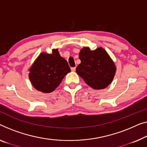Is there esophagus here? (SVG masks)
Listing matches in <instances>:
<instances>
[{"label":"esophagus","mask_w":147,"mask_h":147,"mask_svg":"<svg viewBox=\"0 0 147 147\" xmlns=\"http://www.w3.org/2000/svg\"><path fill=\"white\" fill-rule=\"evenodd\" d=\"M75 70H76V67H72L71 68V71H73V72L75 71Z\"/></svg>","instance_id":"1"}]
</instances>
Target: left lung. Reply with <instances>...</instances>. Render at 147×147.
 <instances>
[{"label":"left lung","mask_w":147,"mask_h":147,"mask_svg":"<svg viewBox=\"0 0 147 147\" xmlns=\"http://www.w3.org/2000/svg\"><path fill=\"white\" fill-rule=\"evenodd\" d=\"M81 63L76 69V73L92 88H106L113 80L116 67L114 63L102 47L91 51L83 47L79 53Z\"/></svg>","instance_id":"obj_1"}]
</instances>
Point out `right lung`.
<instances>
[{
	"mask_svg": "<svg viewBox=\"0 0 147 147\" xmlns=\"http://www.w3.org/2000/svg\"><path fill=\"white\" fill-rule=\"evenodd\" d=\"M29 78L38 90L49 93L61 84L71 69L67 61L61 57L57 49L51 54L41 53L29 70Z\"/></svg>",
	"mask_w": 147,
	"mask_h": 147,
	"instance_id": "add662e5",
	"label": "right lung"
}]
</instances>
